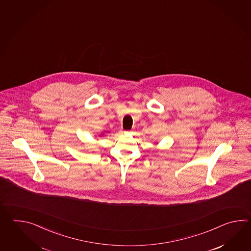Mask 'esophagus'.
Here are the masks:
<instances>
[{"mask_svg":"<svg viewBox=\"0 0 251 251\" xmlns=\"http://www.w3.org/2000/svg\"><path fill=\"white\" fill-rule=\"evenodd\" d=\"M132 132H133V131H130V133H132Z\"/></svg>","mask_w":251,"mask_h":251,"instance_id":"esophagus-1","label":"esophagus"}]
</instances>
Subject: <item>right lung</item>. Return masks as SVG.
<instances>
[{"mask_svg":"<svg viewBox=\"0 0 251 251\" xmlns=\"http://www.w3.org/2000/svg\"><path fill=\"white\" fill-rule=\"evenodd\" d=\"M105 134H104V133H102V134H100V136H104Z\"/></svg>","mask_w":251,"mask_h":251,"instance_id":"obj_1","label":"right lung"}]
</instances>
